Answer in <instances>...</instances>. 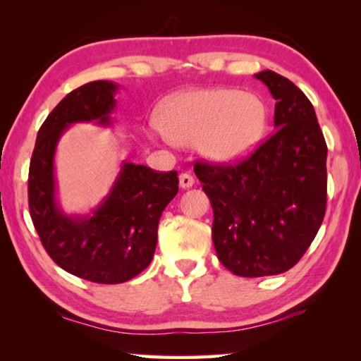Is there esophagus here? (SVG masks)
Here are the masks:
<instances>
[{"label": "esophagus", "instance_id": "esophagus-1", "mask_svg": "<svg viewBox=\"0 0 361 361\" xmlns=\"http://www.w3.org/2000/svg\"><path fill=\"white\" fill-rule=\"evenodd\" d=\"M194 185V178L189 173H181L180 175V186L183 189H189Z\"/></svg>", "mask_w": 361, "mask_h": 361}]
</instances>
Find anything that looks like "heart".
<instances>
[{
	"mask_svg": "<svg viewBox=\"0 0 361 361\" xmlns=\"http://www.w3.org/2000/svg\"><path fill=\"white\" fill-rule=\"evenodd\" d=\"M159 127L181 146H199L213 164H234L258 148L267 127L264 102L237 89L189 90L170 99Z\"/></svg>",
	"mask_w": 361,
	"mask_h": 361,
	"instance_id": "1",
	"label": "heart"
}]
</instances>
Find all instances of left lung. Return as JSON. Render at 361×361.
Returning a JSON list of instances; mask_svg holds the SVG:
<instances>
[{
	"instance_id": "obj_1",
	"label": "left lung",
	"mask_w": 361,
	"mask_h": 361,
	"mask_svg": "<svg viewBox=\"0 0 361 361\" xmlns=\"http://www.w3.org/2000/svg\"><path fill=\"white\" fill-rule=\"evenodd\" d=\"M276 100L274 135L237 166L195 164L213 209L219 261L240 277L277 276L302 258L326 210V143L315 109L290 79L255 75Z\"/></svg>"
}]
</instances>
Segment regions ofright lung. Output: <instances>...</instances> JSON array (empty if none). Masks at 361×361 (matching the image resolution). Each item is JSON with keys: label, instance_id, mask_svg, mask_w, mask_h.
Instances as JSON below:
<instances>
[{"label": "right lung", "instance_id": "right-lung-1", "mask_svg": "<svg viewBox=\"0 0 361 361\" xmlns=\"http://www.w3.org/2000/svg\"><path fill=\"white\" fill-rule=\"evenodd\" d=\"M118 90L113 81H94L66 95L41 126L28 173L30 215L49 256L73 276L108 285L127 282L149 266L159 219L178 192L175 170L157 173L122 161L111 189L95 209L79 215L60 205V138L78 122L111 127Z\"/></svg>", "mask_w": 361, "mask_h": 361}]
</instances>
